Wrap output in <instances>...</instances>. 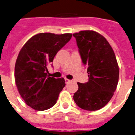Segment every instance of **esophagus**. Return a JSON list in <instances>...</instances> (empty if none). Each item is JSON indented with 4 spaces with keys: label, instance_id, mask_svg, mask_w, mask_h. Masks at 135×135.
Here are the masks:
<instances>
[{
    "label": "esophagus",
    "instance_id": "obj_1",
    "mask_svg": "<svg viewBox=\"0 0 135 135\" xmlns=\"http://www.w3.org/2000/svg\"><path fill=\"white\" fill-rule=\"evenodd\" d=\"M64 81H65V83H66V84H69V82L71 81V80H69V79H64Z\"/></svg>",
    "mask_w": 135,
    "mask_h": 135
}]
</instances>
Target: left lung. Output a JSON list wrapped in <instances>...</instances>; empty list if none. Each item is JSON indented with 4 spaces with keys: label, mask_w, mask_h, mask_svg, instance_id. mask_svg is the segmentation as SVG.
<instances>
[{
    "label": "left lung",
    "mask_w": 135,
    "mask_h": 135,
    "mask_svg": "<svg viewBox=\"0 0 135 135\" xmlns=\"http://www.w3.org/2000/svg\"><path fill=\"white\" fill-rule=\"evenodd\" d=\"M82 62L87 68L88 81L77 83L73 99L80 108L97 111L109 103L115 91L119 67L114 51L106 38L92 30L75 33Z\"/></svg>",
    "instance_id": "8db88e82"
}]
</instances>
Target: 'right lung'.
Returning a JSON list of instances; mask_svg holds the SVG:
<instances>
[{
    "label": "right lung",
    "mask_w": 135,
    "mask_h": 135,
    "mask_svg": "<svg viewBox=\"0 0 135 135\" xmlns=\"http://www.w3.org/2000/svg\"><path fill=\"white\" fill-rule=\"evenodd\" d=\"M71 37L69 33H40L30 38L20 51L15 66L16 85L25 103L34 109L52 107L66 85L64 78L47 75V66Z\"/></svg>",
    "instance_id": "obj_1"
}]
</instances>
